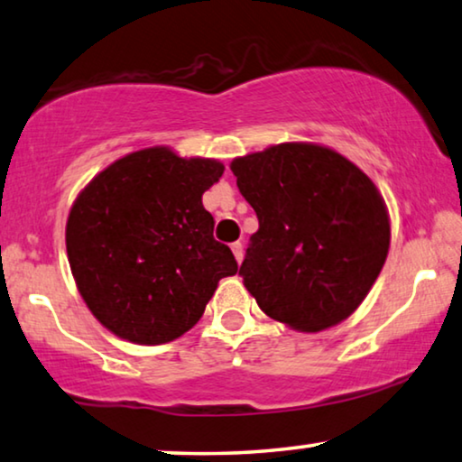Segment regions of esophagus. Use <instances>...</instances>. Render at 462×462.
<instances>
[{"label": "esophagus", "instance_id": "34e87169", "mask_svg": "<svg viewBox=\"0 0 462 462\" xmlns=\"http://www.w3.org/2000/svg\"><path fill=\"white\" fill-rule=\"evenodd\" d=\"M230 249H232V253H234V257H236V261L240 263V261H243V257H245L243 245H240V243H234V245L230 246Z\"/></svg>", "mask_w": 462, "mask_h": 462}]
</instances>
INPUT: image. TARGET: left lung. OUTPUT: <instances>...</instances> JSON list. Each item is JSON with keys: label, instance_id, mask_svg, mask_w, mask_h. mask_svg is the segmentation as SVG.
Listing matches in <instances>:
<instances>
[{"label": "left lung", "instance_id": "obj_1", "mask_svg": "<svg viewBox=\"0 0 462 462\" xmlns=\"http://www.w3.org/2000/svg\"><path fill=\"white\" fill-rule=\"evenodd\" d=\"M230 170L259 219L238 273L261 311L300 332L350 318L390 249L388 208L371 178L315 143L272 144Z\"/></svg>", "mask_w": 462, "mask_h": 462}]
</instances>
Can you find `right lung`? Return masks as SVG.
Instances as JSON below:
<instances>
[{
  "mask_svg": "<svg viewBox=\"0 0 462 462\" xmlns=\"http://www.w3.org/2000/svg\"><path fill=\"white\" fill-rule=\"evenodd\" d=\"M222 174L217 160L160 144L109 163L79 192L66 222L68 261L88 311L118 338L147 346L180 338L217 282L238 272L203 208Z\"/></svg>",
  "mask_w": 462,
  "mask_h": 462,
  "instance_id": "add662e5",
  "label": "right lung"
}]
</instances>
